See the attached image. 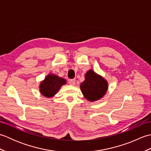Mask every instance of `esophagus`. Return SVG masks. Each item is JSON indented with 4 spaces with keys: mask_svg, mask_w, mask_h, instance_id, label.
<instances>
[{
    "mask_svg": "<svg viewBox=\"0 0 151 151\" xmlns=\"http://www.w3.org/2000/svg\"><path fill=\"white\" fill-rule=\"evenodd\" d=\"M75 82H76L75 79H70L69 81V84L71 86H74L75 84Z\"/></svg>",
    "mask_w": 151,
    "mask_h": 151,
    "instance_id": "esophagus-1",
    "label": "esophagus"
}]
</instances>
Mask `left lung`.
Listing matches in <instances>:
<instances>
[{"label":"left lung","mask_w":151,"mask_h":151,"mask_svg":"<svg viewBox=\"0 0 151 151\" xmlns=\"http://www.w3.org/2000/svg\"><path fill=\"white\" fill-rule=\"evenodd\" d=\"M108 88L107 81L91 69L86 73L85 81L81 84L82 94L91 102L98 101L103 97Z\"/></svg>","instance_id":"8db88e82"}]
</instances>
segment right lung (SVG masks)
<instances>
[{
  "instance_id": "1",
  "label": "right lung",
  "mask_w": 151,
  "mask_h": 151,
  "mask_svg": "<svg viewBox=\"0 0 151 151\" xmlns=\"http://www.w3.org/2000/svg\"><path fill=\"white\" fill-rule=\"evenodd\" d=\"M66 84L64 78H60L54 74L48 75L43 81L40 83V91L43 96L48 98L54 97L61 87Z\"/></svg>"
}]
</instances>
